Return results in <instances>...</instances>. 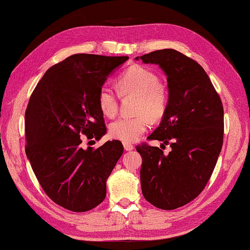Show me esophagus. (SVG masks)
Returning <instances> with one entry per match:
<instances>
[{
  "label": "esophagus",
  "instance_id": "34e87169",
  "mask_svg": "<svg viewBox=\"0 0 250 250\" xmlns=\"http://www.w3.org/2000/svg\"><path fill=\"white\" fill-rule=\"evenodd\" d=\"M123 146H124V149L126 151H131V150H134V147H135L131 144H129V142H123Z\"/></svg>",
  "mask_w": 250,
  "mask_h": 250
}]
</instances>
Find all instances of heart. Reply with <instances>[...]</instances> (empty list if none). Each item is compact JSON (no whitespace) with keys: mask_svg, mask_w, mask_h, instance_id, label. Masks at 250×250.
<instances>
[{"mask_svg":"<svg viewBox=\"0 0 250 250\" xmlns=\"http://www.w3.org/2000/svg\"><path fill=\"white\" fill-rule=\"evenodd\" d=\"M119 93L113 86L104 83L98 90V105L108 118H113L119 111L120 94L136 95L135 116H122L110 125L112 138L124 142H134L149 128L150 120L160 121L165 115L169 93L165 85L160 83V78L154 71L144 65L135 64L122 72L118 79Z\"/></svg>","mask_w":250,"mask_h":250,"instance_id":"1","label":"heart"}]
</instances>
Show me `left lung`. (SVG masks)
<instances>
[{"label":"left lung","instance_id":"1","mask_svg":"<svg viewBox=\"0 0 250 250\" xmlns=\"http://www.w3.org/2000/svg\"><path fill=\"white\" fill-rule=\"evenodd\" d=\"M139 59L167 75L166 113L147 139L171 147L164 154L159 146H137L141 190L153 206L172 210L200 195L210 179L223 144V105L205 70L188 56L166 48Z\"/></svg>","mask_w":250,"mask_h":250}]
</instances>
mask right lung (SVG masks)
I'll list each match as a JSON object with an SVG mask.
<instances>
[{
    "mask_svg": "<svg viewBox=\"0 0 250 250\" xmlns=\"http://www.w3.org/2000/svg\"><path fill=\"white\" fill-rule=\"evenodd\" d=\"M127 59L72 55L50 67L30 97L24 114L25 154L44 192L68 210L87 211L104 200L106 179L123 154L119 140L84 150L80 136L99 140L106 132L98 90Z\"/></svg>",
    "mask_w": 250,
    "mask_h": 250,
    "instance_id": "add662e5",
    "label": "right lung"
}]
</instances>
